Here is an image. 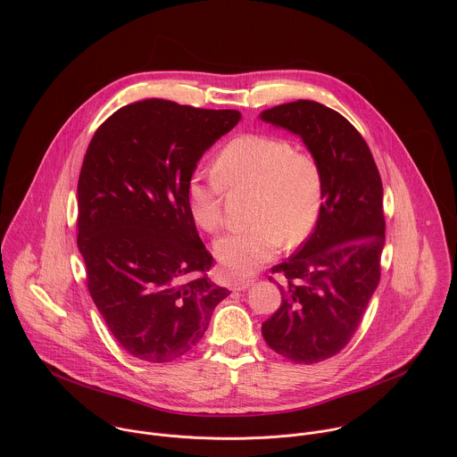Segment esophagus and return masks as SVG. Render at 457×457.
Wrapping results in <instances>:
<instances>
[{
    "label": "esophagus",
    "instance_id": "esophagus-1",
    "mask_svg": "<svg viewBox=\"0 0 457 457\" xmlns=\"http://www.w3.org/2000/svg\"><path fill=\"white\" fill-rule=\"evenodd\" d=\"M253 283H255L253 279H237V281H234V283H232V288H234V290L243 292V290H248Z\"/></svg>",
    "mask_w": 457,
    "mask_h": 457
}]
</instances>
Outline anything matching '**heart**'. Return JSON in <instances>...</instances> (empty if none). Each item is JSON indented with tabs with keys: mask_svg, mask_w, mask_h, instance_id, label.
Segmentation results:
<instances>
[{
	"mask_svg": "<svg viewBox=\"0 0 457 457\" xmlns=\"http://www.w3.org/2000/svg\"><path fill=\"white\" fill-rule=\"evenodd\" d=\"M214 176H192L187 200L196 225L214 232L223 223L221 187L253 188L245 228L221 236L214 252L225 274L243 278L270 261L281 239L301 243L315 227L322 207V176L317 162L297 153L292 142L270 135H241L230 140L214 160Z\"/></svg>",
	"mask_w": 457,
	"mask_h": 457,
	"instance_id": "heart-1",
	"label": "heart"
}]
</instances>
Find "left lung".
Returning a JSON list of instances; mask_svg holds the SVG:
<instances>
[{
	"instance_id": "left-lung-1",
	"label": "left lung",
	"mask_w": 457,
	"mask_h": 457,
	"mask_svg": "<svg viewBox=\"0 0 457 457\" xmlns=\"http://www.w3.org/2000/svg\"><path fill=\"white\" fill-rule=\"evenodd\" d=\"M262 121L304 142L322 176L315 230L283 274L279 310L262 324L279 355L313 364L336 355L353 336L380 281L386 245L384 188L373 154L341 114L312 100L261 112Z\"/></svg>"
}]
</instances>
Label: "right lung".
Instances as JSON below:
<instances>
[{"label":"right lung","mask_w":457,"mask_h":457,"mask_svg":"<svg viewBox=\"0 0 457 457\" xmlns=\"http://www.w3.org/2000/svg\"><path fill=\"white\" fill-rule=\"evenodd\" d=\"M241 120L144 100L95 131L77 185V245L89 294L118 343L145 362L195 348L230 292L207 276L187 185L202 154Z\"/></svg>","instance_id":"right-lung-1"}]
</instances>
